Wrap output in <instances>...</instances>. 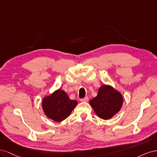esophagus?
Returning a JSON list of instances; mask_svg holds the SVG:
<instances>
[{"label": "esophagus", "mask_w": 157, "mask_h": 157, "mask_svg": "<svg viewBox=\"0 0 157 157\" xmlns=\"http://www.w3.org/2000/svg\"><path fill=\"white\" fill-rule=\"evenodd\" d=\"M80 100H81V102H88V100H89V98H88L87 97H85L84 98H82V99H81Z\"/></svg>", "instance_id": "1"}]
</instances>
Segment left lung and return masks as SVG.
Wrapping results in <instances>:
<instances>
[{
	"label": "left lung",
	"mask_w": 157,
	"mask_h": 157,
	"mask_svg": "<svg viewBox=\"0 0 157 157\" xmlns=\"http://www.w3.org/2000/svg\"><path fill=\"white\" fill-rule=\"evenodd\" d=\"M89 104L98 117L108 120L121 110L123 97L112 86L103 85L99 88L97 97L90 100Z\"/></svg>",
	"instance_id": "obj_1"
}]
</instances>
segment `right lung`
Listing matches in <instances>:
<instances>
[{"mask_svg": "<svg viewBox=\"0 0 157 157\" xmlns=\"http://www.w3.org/2000/svg\"><path fill=\"white\" fill-rule=\"evenodd\" d=\"M78 104L76 100L70 99L67 93L60 89L45 96L42 101L45 115L55 122H61L67 119Z\"/></svg>", "mask_w": 157, "mask_h": 157, "instance_id": "obj_1", "label": "right lung"}]
</instances>
